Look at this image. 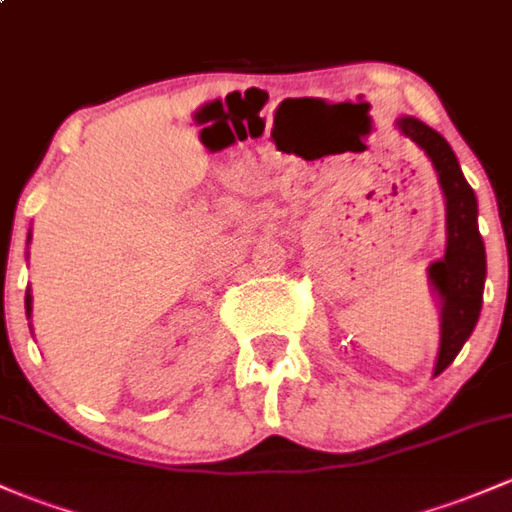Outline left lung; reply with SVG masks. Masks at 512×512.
Wrapping results in <instances>:
<instances>
[{"label": "left lung", "mask_w": 512, "mask_h": 512, "mask_svg": "<svg viewBox=\"0 0 512 512\" xmlns=\"http://www.w3.org/2000/svg\"><path fill=\"white\" fill-rule=\"evenodd\" d=\"M395 129L425 151L444 195L447 246L444 256L427 268V280L439 302V351L434 361V376H439L456 359L481 315L486 246L478 232L476 195L447 139L415 117L395 119Z\"/></svg>", "instance_id": "obj_1"}]
</instances>
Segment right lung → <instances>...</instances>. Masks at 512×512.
Wrapping results in <instances>:
<instances>
[{"label":"right lung","mask_w":512,"mask_h":512,"mask_svg":"<svg viewBox=\"0 0 512 512\" xmlns=\"http://www.w3.org/2000/svg\"><path fill=\"white\" fill-rule=\"evenodd\" d=\"M29 241H31V232H29V236H26V244H29ZM31 302H34V298H31V290H26V300H24L26 317H31V310H34V305H31Z\"/></svg>","instance_id":"obj_1"}]
</instances>
